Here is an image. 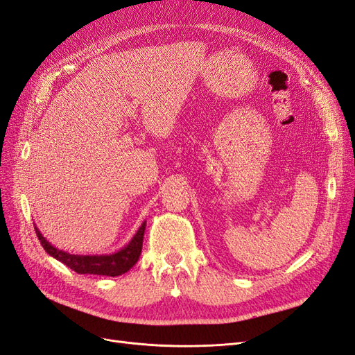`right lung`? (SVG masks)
I'll list each match as a JSON object with an SVG mask.
<instances>
[{
  "mask_svg": "<svg viewBox=\"0 0 355 355\" xmlns=\"http://www.w3.org/2000/svg\"><path fill=\"white\" fill-rule=\"evenodd\" d=\"M145 228L146 222H144L141 227H139L137 232L133 235V239L128 241L127 245L110 254H72L65 250H59L58 247L50 244L37 227L35 232L38 240L41 241V245L44 247V250L51 257H55L59 262L69 266L72 271L78 274L116 277L125 274L139 261V256L142 253Z\"/></svg>",
  "mask_w": 355,
  "mask_h": 355,
  "instance_id": "add662e5",
  "label": "right lung"
}]
</instances>
